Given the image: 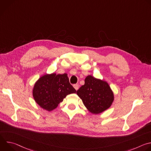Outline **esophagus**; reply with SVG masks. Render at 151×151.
Masks as SVG:
<instances>
[{
    "instance_id": "esophagus-1",
    "label": "esophagus",
    "mask_w": 151,
    "mask_h": 151,
    "mask_svg": "<svg viewBox=\"0 0 151 151\" xmlns=\"http://www.w3.org/2000/svg\"><path fill=\"white\" fill-rule=\"evenodd\" d=\"M73 87L76 90H78L79 88V85L78 84H74L73 85Z\"/></svg>"
}]
</instances>
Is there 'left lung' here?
<instances>
[{"label":"left lung","instance_id":"1","mask_svg":"<svg viewBox=\"0 0 151 151\" xmlns=\"http://www.w3.org/2000/svg\"><path fill=\"white\" fill-rule=\"evenodd\" d=\"M76 94L93 114H99L108 109L114 100L109 84L91 75L86 77L84 85L77 90Z\"/></svg>","mask_w":151,"mask_h":151}]
</instances>
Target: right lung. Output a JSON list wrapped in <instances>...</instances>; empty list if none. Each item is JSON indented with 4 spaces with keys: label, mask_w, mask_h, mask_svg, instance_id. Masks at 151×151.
<instances>
[{
    "label": "right lung",
    "mask_w": 151,
    "mask_h": 151,
    "mask_svg": "<svg viewBox=\"0 0 151 151\" xmlns=\"http://www.w3.org/2000/svg\"><path fill=\"white\" fill-rule=\"evenodd\" d=\"M66 73H52L40 77L35 83L33 96L35 101L44 109H55L67 95L76 93Z\"/></svg>",
    "instance_id": "right-lung-1"
}]
</instances>
